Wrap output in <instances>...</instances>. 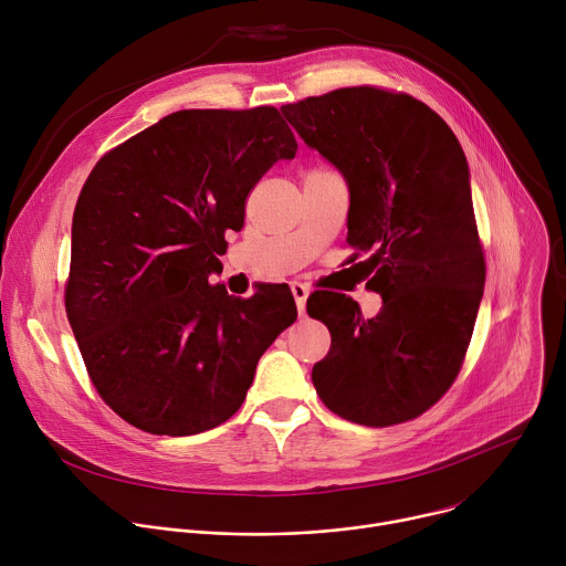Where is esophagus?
Segmentation results:
<instances>
[{
	"mask_svg": "<svg viewBox=\"0 0 566 566\" xmlns=\"http://www.w3.org/2000/svg\"><path fill=\"white\" fill-rule=\"evenodd\" d=\"M291 291H293V297H295V304H297V313H300V315H304V311H306L308 289H306L302 282H291Z\"/></svg>",
	"mask_w": 566,
	"mask_h": 566,
	"instance_id": "esophagus-1",
	"label": "esophagus"
}]
</instances>
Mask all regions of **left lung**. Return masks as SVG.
Listing matches in <instances>:
<instances>
[{
	"mask_svg": "<svg viewBox=\"0 0 566 566\" xmlns=\"http://www.w3.org/2000/svg\"><path fill=\"white\" fill-rule=\"evenodd\" d=\"M297 136L345 177L347 244L382 297L306 300L332 349L313 365L317 396L338 417L385 428L423 415L463 363L486 266L465 154L421 101L374 87L336 90L280 109Z\"/></svg>",
	"mask_w": 566,
	"mask_h": 566,
	"instance_id": "1",
	"label": "left lung"
}]
</instances>
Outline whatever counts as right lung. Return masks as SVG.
Masks as SVG:
<instances>
[{
  "mask_svg": "<svg viewBox=\"0 0 566 566\" xmlns=\"http://www.w3.org/2000/svg\"><path fill=\"white\" fill-rule=\"evenodd\" d=\"M295 151L275 107L184 109L92 170L73 212L66 315L92 382L134 428L221 426L295 322L291 291L241 300L208 282L249 192Z\"/></svg>",
  "mask_w": 566,
  "mask_h": 566,
  "instance_id": "obj_1",
  "label": "right lung"
}]
</instances>
